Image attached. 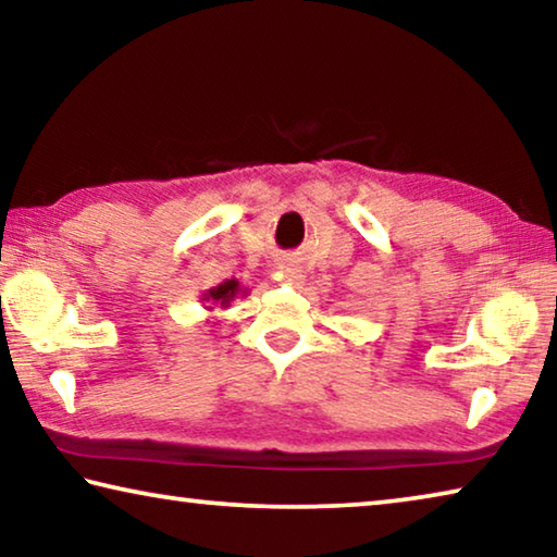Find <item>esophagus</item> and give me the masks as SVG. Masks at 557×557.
Returning <instances> with one entry per match:
<instances>
[{
  "label": "esophagus",
  "mask_w": 557,
  "mask_h": 557,
  "mask_svg": "<svg viewBox=\"0 0 557 557\" xmlns=\"http://www.w3.org/2000/svg\"><path fill=\"white\" fill-rule=\"evenodd\" d=\"M280 268H282V272H285L287 277H292V280H297V277H301V268L297 265L295 260H289V258H285L280 262Z\"/></svg>",
  "instance_id": "34e87169"
}]
</instances>
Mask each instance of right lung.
<instances>
[{
  "label": "right lung",
  "mask_w": 557,
  "mask_h": 557,
  "mask_svg": "<svg viewBox=\"0 0 557 557\" xmlns=\"http://www.w3.org/2000/svg\"><path fill=\"white\" fill-rule=\"evenodd\" d=\"M235 295H238V282H235V280H225L223 285L213 287V289L209 292V297L215 299V301H221V305H228V301H231Z\"/></svg>",
  "instance_id": "obj_1"
}]
</instances>
